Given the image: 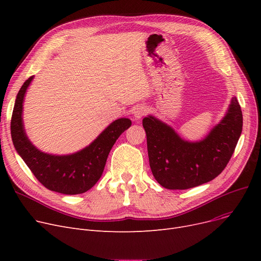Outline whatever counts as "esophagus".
Listing matches in <instances>:
<instances>
[{"label":"esophagus","mask_w":261,"mask_h":261,"mask_svg":"<svg viewBox=\"0 0 261 261\" xmlns=\"http://www.w3.org/2000/svg\"><path fill=\"white\" fill-rule=\"evenodd\" d=\"M147 113V107L146 106H138L135 107L133 110V116L135 119L142 118Z\"/></svg>","instance_id":"34e87169"}]
</instances>
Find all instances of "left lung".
<instances>
[{"label":"left lung","instance_id":"1","mask_svg":"<svg viewBox=\"0 0 261 261\" xmlns=\"http://www.w3.org/2000/svg\"><path fill=\"white\" fill-rule=\"evenodd\" d=\"M149 164L154 179L167 189H188L214 180L226 167L242 132L236 97L220 122L198 142H189L153 115L143 119Z\"/></svg>","mask_w":261,"mask_h":261}]
</instances>
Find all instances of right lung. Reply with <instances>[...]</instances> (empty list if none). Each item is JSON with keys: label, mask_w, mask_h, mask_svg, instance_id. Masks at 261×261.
Returning a JSON list of instances; mask_svg holds the SVG:
<instances>
[{"label": "right lung", "mask_w": 261, "mask_h": 261, "mask_svg": "<svg viewBox=\"0 0 261 261\" xmlns=\"http://www.w3.org/2000/svg\"><path fill=\"white\" fill-rule=\"evenodd\" d=\"M34 76L21 87L13 107L10 130L13 146L37 180L51 191L79 195L91 189L103 172L110 150L119 135L131 126L129 118L114 120L89 146L64 155L39 150L29 139L23 123V102Z\"/></svg>", "instance_id": "add662e5"}]
</instances>
